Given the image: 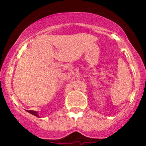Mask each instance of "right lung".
<instances>
[{"label": "right lung", "mask_w": 146, "mask_h": 146, "mask_svg": "<svg viewBox=\"0 0 146 146\" xmlns=\"http://www.w3.org/2000/svg\"><path fill=\"white\" fill-rule=\"evenodd\" d=\"M28 111V112H29V113H30V114H33V115L36 116V117H39V116H38L37 112H36V111H32V110H29V111Z\"/></svg>", "instance_id": "1"}]
</instances>
